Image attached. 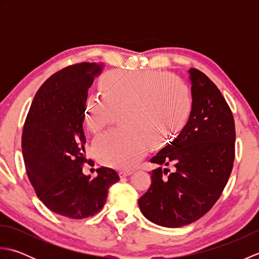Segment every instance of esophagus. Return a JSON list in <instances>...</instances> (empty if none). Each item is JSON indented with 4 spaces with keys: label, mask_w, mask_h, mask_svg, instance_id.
Returning <instances> with one entry per match:
<instances>
[{
    "label": "esophagus",
    "mask_w": 259,
    "mask_h": 259,
    "mask_svg": "<svg viewBox=\"0 0 259 259\" xmlns=\"http://www.w3.org/2000/svg\"><path fill=\"white\" fill-rule=\"evenodd\" d=\"M131 174H133L131 170H120V171H119L120 177H126V176H129Z\"/></svg>",
    "instance_id": "1"
}]
</instances>
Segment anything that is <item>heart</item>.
I'll return each instance as SVG.
<instances>
[{
	"label": "heart",
	"mask_w": 259,
	"mask_h": 259,
	"mask_svg": "<svg viewBox=\"0 0 259 259\" xmlns=\"http://www.w3.org/2000/svg\"><path fill=\"white\" fill-rule=\"evenodd\" d=\"M103 92L89 97L85 124L97 134L121 112L124 128L99 136L93 145L99 160L109 167L129 169L149 144L158 146L183 128L191 111V96L183 80L157 71L104 76Z\"/></svg>",
	"instance_id": "heart-1"
}]
</instances>
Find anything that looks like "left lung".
<instances>
[{
	"label": "left lung",
	"mask_w": 259,
	"mask_h": 259,
	"mask_svg": "<svg viewBox=\"0 0 259 259\" xmlns=\"http://www.w3.org/2000/svg\"><path fill=\"white\" fill-rule=\"evenodd\" d=\"M192 106L188 122L177 138L151 158L172 164L151 171V185L139 198L148 221L177 228L198 221L210 210L226 186L235 159L233 112L216 84L191 68Z\"/></svg>",
	"instance_id": "left-lung-1"
}]
</instances>
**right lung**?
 Wrapping results in <instances>:
<instances>
[{
	"label": "right lung",
	"mask_w": 259,
	"mask_h": 259,
	"mask_svg": "<svg viewBox=\"0 0 259 259\" xmlns=\"http://www.w3.org/2000/svg\"><path fill=\"white\" fill-rule=\"evenodd\" d=\"M103 64L82 62L51 75L33 99L22 134L27 177L51 211L72 219L95 216L106 203L110 186L120 179L111 168L98 176L82 172L85 158L83 121L88 90Z\"/></svg>",
	"instance_id": "obj_1"
}]
</instances>
